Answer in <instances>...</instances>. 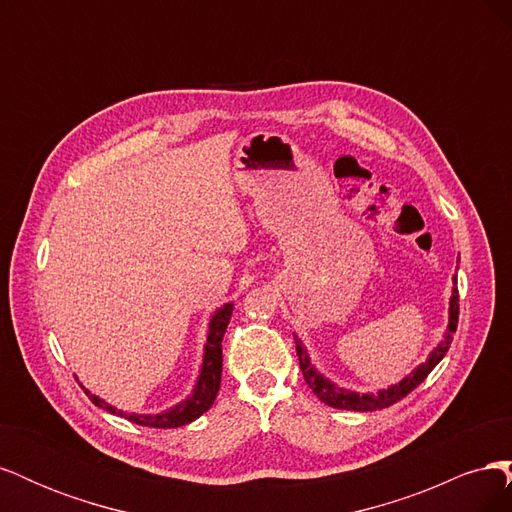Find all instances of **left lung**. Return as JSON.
Wrapping results in <instances>:
<instances>
[{
    "label": "left lung",
    "mask_w": 512,
    "mask_h": 512,
    "mask_svg": "<svg viewBox=\"0 0 512 512\" xmlns=\"http://www.w3.org/2000/svg\"><path fill=\"white\" fill-rule=\"evenodd\" d=\"M457 282V277H455ZM457 320H459V292L457 288H453V297H451V316H448V329L446 335L442 339V344L438 348H433V352L429 354V359L418 365L408 378L401 380L399 384L391 386V389L380 391L378 395L374 393H352L346 389H339L331 380H327L324 376H320L318 371L309 363V356L301 344V339L294 335V342H297V354H299V365L303 371V378L307 382L309 389L314 391V395L324 401V404L331 406V408H339V410H356V412H374V410H382V408H389L393 404H397L399 399H404L408 393H412L418 384H421L429 374L431 369L436 367L442 359L444 354L451 348L453 342V333L457 331Z\"/></svg>",
    "instance_id": "obj_1"
}]
</instances>
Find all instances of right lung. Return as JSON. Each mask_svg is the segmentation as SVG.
<instances>
[{
    "label": "right lung",
    "instance_id": "add662e5",
    "mask_svg": "<svg viewBox=\"0 0 512 512\" xmlns=\"http://www.w3.org/2000/svg\"><path fill=\"white\" fill-rule=\"evenodd\" d=\"M230 314H232V303H226L224 307H220L218 312L213 314L211 322H209V335H207V346H205V361L203 367H200V376L198 382L194 386V393L181 401L179 406L170 408L166 412L160 414H126L123 410H115L113 406H108L104 399L91 395L85 386V393L89 395L91 404H96L98 408H104L113 414H119L123 418H128V421L136 423V425H143V427H156V429H173V427H181V425H188L196 418L207 412L215 397H218L220 391V382H222V339L226 333V327L230 322Z\"/></svg>",
    "mask_w": 512,
    "mask_h": 512
}]
</instances>
